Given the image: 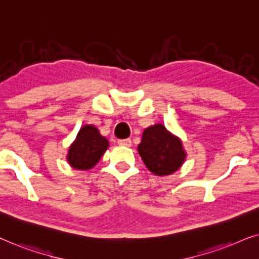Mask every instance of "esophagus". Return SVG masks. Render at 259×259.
Segmentation results:
<instances>
[{"label": "esophagus", "mask_w": 259, "mask_h": 259, "mask_svg": "<svg viewBox=\"0 0 259 259\" xmlns=\"http://www.w3.org/2000/svg\"><path fill=\"white\" fill-rule=\"evenodd\" d=\"M118 144L122 147H132V140L130 139H125V140H118Z\"/></svg>", "instance_id": "1"}]
</instances>
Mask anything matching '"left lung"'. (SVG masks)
<instances>
[{
    "label": "left lung",
    "mask_w": 259,
    "mask_h": 259,
    "mask_svg": "<svg viewBox=\"0 0 259 259\" xmlns=\"http://www.w3.org/2000/svg\"><path fill=\"white\" fill-rule=\"evenodd\" d=\"M137 150L148 169L158 177L173 174L186 158L181 140L162 124H155L144 130Z\"/></svg>",
    "instance_id": "8db88e82"
}]
</instances>
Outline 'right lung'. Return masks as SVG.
I'll return each mask as SVG.
<instances>
[{
  "label": "right lung",
  "mask_w": 259,
  "mask_h": 259,
  "mask_svg": "<svg viewBox=\"0 0 259 259\" xmlns=\"http://www.w3.org/2000/svg\"><path fill=\"white\" fill-rule=\"evenodd\" d=\"M109 147V141L95 125L80 127L67 153V162L74 169H91L98 163Z\"/></svg>",
  "instance_id": "obj_1"
}]
</instances>
